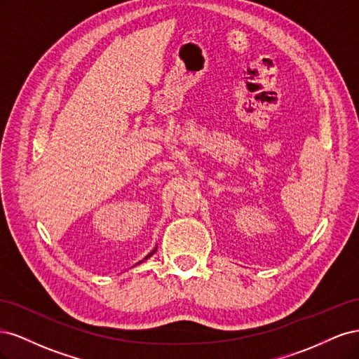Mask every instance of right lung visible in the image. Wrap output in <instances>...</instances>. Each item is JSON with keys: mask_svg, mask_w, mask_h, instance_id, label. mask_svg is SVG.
<instances>
[{"mask_svg": "<svg viewBox=\"0 0 359 359\" xmlns=\"http://www.w3.org/2000/svg\"><path fill=\"white\" fill-rule=\"evenodd\" d=\"M154 252H156V250H154ZM154 252H151V253H149V255H148V256H147V257H145V259H148V257H149V256H153V255H154ZM140 262H142V260H140Z\"/></svg>", "mask_w": 359, "mask_h": 359, "instance_id": "right-lung-1", "label": "right lung"}]
</instances>
